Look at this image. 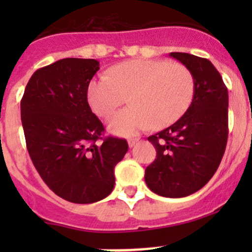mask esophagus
I'll use <instances>...</instances> for the list:
<instances>
[{"instance_id":"obj_1","label":"esophagus","mask_w":252,"mask_h":252,"mask_svg":"<svg viewBox=\"0 0 252 252\" xmlns=\"http://www.w3.org/2000/svg\"><path fill=\"white\" fill-rule=\"evenodd\" d=\"M139 141V139L138 138H133V139H129L128 140V144H129V147H133L134 145L136 144V142Z\"/></svg>"}]
</instances>
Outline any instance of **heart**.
Here are the masks:
<instances>
[{
    "instance_id": "obj_1",
    "label": "heart",
    "mask_w": 252,
    "mask_h": 252,
    "mask_svg": "<svg viewBox=\"0 0 252 252\" xmlns=\"http://www.w3.org/2000/svg\"><path fill=\"white\" fill-rule=\"evenodd\" d=\"M110 74L89 83L88 101L94 113L108 118L130 96L133 107L108 122V129L117 135L171 126L187 113L194 100L195 78L184 64L139 58L113 65Z\"/></svg>"
}]
</instances>
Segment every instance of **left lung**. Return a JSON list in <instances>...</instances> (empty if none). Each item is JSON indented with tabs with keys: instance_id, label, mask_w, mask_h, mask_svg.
<instances>
[{
	"instance_id": "1",
	"label": "left lung",
	"mask_w": 252,
	"mask_h": 252,
	"mask_svg": "<svg viewBox=\"0 0 252 252\" xmlns=\"http://www.w3.org/2000/svg\"><path fill=\"white\" fill-rule=\"evenodd\" d=\"M169 56L191 70L195 96L182 118L147 138L157 155L145 169V182L155 194L184 197L205 187L222 161L228 140V90L206 58L184 52Z\"/></svg>"
}]
</instances>
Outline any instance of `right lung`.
I'll use <instances>...</instances> for the list:
<instances>
[{
	"label": "right lung",
	"instance_id": "obj_1",
	"mask_svg": "<svg viewBox=\"0 0 252 252\" xmlns=\"http://www.w3.org/2000/svg\"><path fill=\"white\" fill-rule=\"evenodd\" d=\"M100 63L63 58L37 69L27 84L20 117L27 149L46 185L62 199L93 204L111 194L114 167L128 151L108 138L88 103V86Z\"/></svg>",
	"mask_w": 252,
	"mask_h": 252
}]
</instances>
